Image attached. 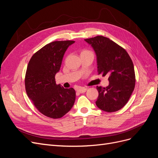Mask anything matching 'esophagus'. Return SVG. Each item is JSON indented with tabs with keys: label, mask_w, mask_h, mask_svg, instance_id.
Here are the masks:
<instances>
[{
	"label": "esophagus",
	"mask_w": 158,
	"mask_h": 158,
	"mask_svg": "<svg viewBox=\"0 0 158 158\" xmlns=\"http://www.w3.org/2000/svg\"><path fill=\"white\" fill-rule=\"evenodd\" d=\"M77 90V92L79 93H84L86 92V90H87V89L85 88V87H80Z\"/></svg>",
	"instance_id": "1"
}]
</instances>
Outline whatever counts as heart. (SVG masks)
<instances>
[{
    "label": "heart",
    "mask_w": 158,
    "mask_h": 158,
    "mask_svg": "<svg viewBox=\"0 0 158 158\" xmlns=\"http://www.w3.org/2000/svg\"><path fill=\"white\" fill-rule=\"evenodd\" d=\"M83 52H85V51H83Z\"/></svg>",
    "instance_id": "1"
}]
</instances>
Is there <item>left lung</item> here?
Instances as JSON below:
<instances>
[{
    "mask_svg": "<svg viewBox=\"0 0 158 158\" xmlns=\"http://www.w3.org/2000/svg\"><path fill=\"white\" fill-rule=\"evenodd\" d=\"M85 40L94 50L98 75H109L108 86H96L98 96L96 104L107 112L118 111L127 103L135 89L132 60L123 48L108 38L96 36Z\"/></svg>",
    "mask_w": 158,
    "mask_h": 158,
    "instance_id": "obj_1",
    "label": "left lung"
}]
</instances>
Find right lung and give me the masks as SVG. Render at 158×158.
I'll return each instance as SVG.
<instances>
[{
	"label": "right lung",
	"mask_w": 158,
	"mask_h": 158,
	"mask_svg": "<svg viewBox=\"0 0 158 158\" xmlns=\"http://www.w3.org/2000/svg\"><path fill=\"white\" fill-rule=\"evenodd\" d=\"M74 43L62 40L48 43L33 55L27 65L25 78L27 94L40 112L50 118H62L75 102V90L64 89L55 81L66 50Z\"/></svg>",
	"instance_id": "obj_1"
}]
</instances>
